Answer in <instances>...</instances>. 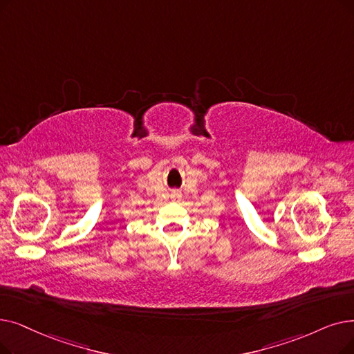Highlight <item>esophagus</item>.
Returning a JSON list of instances; mask_svg holds the SVG:
<instances>
[{"label":"esophagus","instance_id":"esophagus-1","mask_svg":"<svg viewBox=\"0 0 354 354\" xmlns=\"http://www.w3.org/2000/svg\"><path fill=\"white\" fill-rule=\"evenodd\" d=\"M172 196H174V198H180V194H179V192H175Z\"/></svg>","mask_w":354,"mask_h":354}]
</instances>
